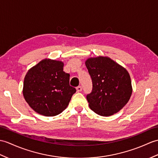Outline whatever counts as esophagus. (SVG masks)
Here are the masks:
<instances>
[{"label":"esophagus","mask_w":158,"mask_h":158,"mask_svg":"<svg viewBox=\"0 0 158 158\" xmlns=\"http://www.w3.org/2000/svg\"><path fill=\"white\" fill-rule=\"evenodd\" d=\"M76 89H77V91H79V92H80V91H82V87H81V86H78L76 88Z\"/></svg>","instance_id":"esophagus-1"}]
</instances>
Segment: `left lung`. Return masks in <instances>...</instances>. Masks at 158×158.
Instances as JSON below:
<instances>
[{
	"mask_svg": "<svg viewBox=\"0 0 158 158\" xmlns=\"http://www.w3.org/2000/svg\"><path fill=\"white\" fill-rule=\"evenodd\" d=\"M93 88L87 100L91 110L102 116L118 112L133 92L127 69L108 56L91 57L85 60Z\"/></svg>",
	"mask_w": 158,
	"mask_h": 158,
	"instance_id": "obj_1",
	"label": "left lung"
}]
</instances>
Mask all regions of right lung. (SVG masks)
Returning a JSON list of instances; mask_svg holds the SVG:
<instances>
[{"mask_svg": "<svg viewBox=\"0 0 158 158\" xmlns=\"http://www.w3.org/2000/svg\"><path fill=\"white\" fill-rule=\"evenodd\" d=\"M63 62L45 58L29 69L25 76L23 97L40 114H59L67 108L76 91L69 85L70 75L63 71Z\"/></svg>", "mask_w": 158, "mask_h": 158, "instance_id": "1", "label": "right lung"}]
</instances>
